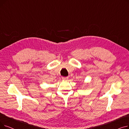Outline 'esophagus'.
I'll return each instance as SVG.
<instances>
[{
	"label": "esophagus",
	"instance_id": "esophagus-1",
	"mask_svg": "<svg viewBox=\"0 0 129 129\" xmlns=\"http://www.w3.org/2000/svg\"><path fill=\"white\" fill-rule=\"evenodd\" d=\"M69 79L68 77H62V79L64 80H66Z\"/></svg>",
	"mask_w": 129,
	"mask_h": 129
}]
</instances>
